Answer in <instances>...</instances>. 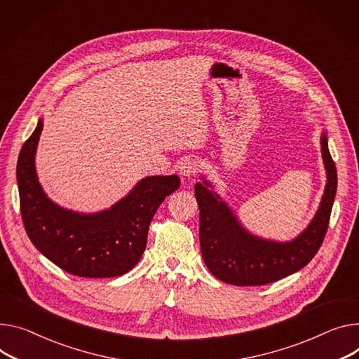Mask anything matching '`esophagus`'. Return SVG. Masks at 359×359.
I'll return each instance as SVG.
<instances>
[{"label":"esophagus","mask_w":359,"mask_h":359,"mask_svg":"<svg viewBox=\"0 0 359 359\" xmlns=\"http://www.w3.org/2000/svg\"><path fill=\"white\" fill-rule=\"evenodd\" d=\"M200 170H201V163L194 158H185L180 162V174L184 178L197 175L200 172Z\"/></svg>","instance_id":"34e87169"}]
</instances>
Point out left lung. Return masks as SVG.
Returning <instances> with one entry per match:
<instances>
[{
    "mask_svg": "<svg viewBox=\"0 0 359 359\" xmlns=\"http://www.w3.org/2000/svg\"><path fill=\"white\" fill-rule=\"evenodd\" d=\"M326 185L319 208L309 226L290 241H273L247 231L233 210L203 178L196 184L200 207V245L208 270L234 286H262L278 282L305 267L318 253L325 238L337 194V168L327 149V137L320 136Z\"/></svg>",
    "mask_w": 359,
    "mask_h": 359,
    "instance_id": "obj_1",
    "label": "left lung"
}]
</instances>
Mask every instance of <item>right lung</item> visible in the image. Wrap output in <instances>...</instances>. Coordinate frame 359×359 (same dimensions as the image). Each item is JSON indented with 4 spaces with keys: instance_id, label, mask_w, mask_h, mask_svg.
<instances>
[{
    "instance_id": "1",
    "label": "right lung",
    "mask_w": 359,
    "mask_h": 359,
    "mask_svg": "<svg viewBox=\"0 0 359 359\" xmlns=\"http://www.w3.org/2000/svg\"><path fill=\"white\" fill-rule=\"evenodd\" d=\"M36 130L20 151L17 184L22 223L37 250L62 270L80 278H116L141 260L149 224L161 203L178 189V175L147 177L107 210L83 214L53 203L36 172Z\"/></svg>"
}]
</instances>
